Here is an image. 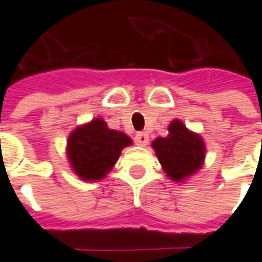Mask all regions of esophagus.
<instances>
[{
	"mask_svg": "<svg viewBox=\"0 0 262 262\" xmlns=\"http://www.w3.org/2000/svg\"><path fill=\"white\" fill-rule=\"evenodd\" d=\"M135 142H136L137 146H147L148 143V135L147 133H144V132H139L136 133V136H135Z\"/></svg>",
	"mask_w": 262,
	"mask_h": 262,
	"instance_id": "1",
	"label": "esophagus"
}]
</instances>
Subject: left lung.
I'll return each mask as SVG.
<instances>
[{"instance_id":"obj_1","label":"left lung","mask_w":262,"mask_h":262,"mask_svg":"<svg viewBox=\"0 0 262 262\" xmlns=\"http://www.w3.org/2000/svg\"><path fill=\"white\" fill-rule=\"evenodd\" d=\"M151 147L167 177L174 182L187 181L196 174L206 157L203 137L189 130L180 119L172 120L168 126V136L157 137Z\"/></svg>"}]
</instances>
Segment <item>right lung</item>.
I'll list each match as a JSON object with an SVG mask.
<instances>
[{
	"label": "right lung",
	"mask_w": 262,
	"mask_h": 262,
	"mask_svg": "<svg viewBox=\"0 0 262 262\" xmlns=\"http://www.w3.org/2000/svg\"><path fill=\"white\" fill-rule=\"evenodd\" d=\"M132 143L126 133L109 129L102 118H95L70 133L66 156L80 180L101 181L114 168L122 150Z\"/></svg>",
	"instance_id": "1"
}]
</instances>
